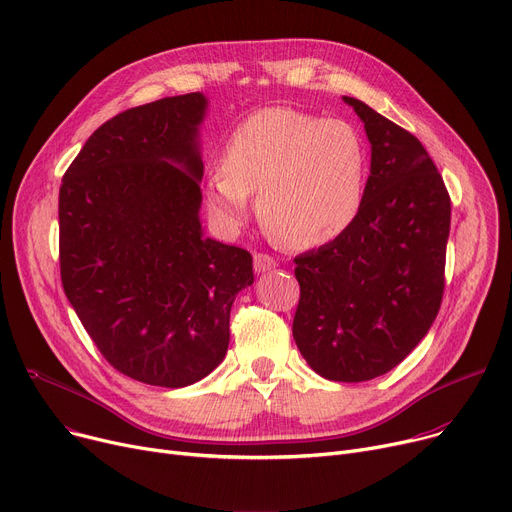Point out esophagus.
<instances>
[{"label":"esophagus","mask_w":512,"mask_h":512,"mask_svg":"<svg viewBox=\"0 0 512 512\" xmlns=\"http://www.w3.org/2000/svg\"><path fill=\"white\" fill-rule=\"evenodd\" d=\"M253 267H255L257 274H265V271L276 267V259L267 255V253H255L253 255Z\"/></svg>","instance_id":"34e87169"}]
</instances>
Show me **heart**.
Wrapping results in <instances>:
<instances>
[{
	"instance_id": "heart-1",
	"label": "heart",
	"mask_w": 512,
	"mask_h": 512,
	"mask_svg": "<svg viewBox=\"0 0 512 512\" xmlns=\"http://www.w3.org/2000/svg\"><path fill=\"white\" fill-rule=\"evenodd\" d=\"M364 179L366 148L350 123L269 107L230 131L203 201L222 228L236 230L257 193L267 232L290 249H313L354 222Z\"/></svg>"
}]
</instances>
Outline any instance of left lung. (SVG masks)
I'll return each mask as SVG.
<instances>
[{
  "label": "left lung",
  "mask_w": 512,
  "mask_h": 512,
  "mask_svg": "<svg viewBox=\"0 0 512 512\" xmlns=\"http://www.w3.org/2000/svg\"><path fill=\"white\" fill-rule=\"evenodd\" d=\"M370 142V175L354 222L294 259V342L329 381L377 379L410 354L445 292L451 197L416 135L344 96Z\"/></svg>",
  "instance_id": "obj_1"
}]
</instances>
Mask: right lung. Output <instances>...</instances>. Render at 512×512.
I'll list each match as a JSON object with an SVG mask.
<instances>
[{
	"label": "right lung",
	"instance_id": "obj_1",
	"mask_svg": "<svg viewBox=\"0 0 512 512\" xmlns=\"http://www.w3.org/2000/svg\"><path fill=\"white\" fill-rule=\"evenodd\" d=\"M201 92L102 123L59 187L61 284L98 352L125 377L187 387L222 362L253 257L203 238Z\"/></svg>",
	"mask_w": 512,
	"mask_h": 512
}]
</instances>
